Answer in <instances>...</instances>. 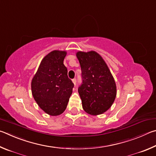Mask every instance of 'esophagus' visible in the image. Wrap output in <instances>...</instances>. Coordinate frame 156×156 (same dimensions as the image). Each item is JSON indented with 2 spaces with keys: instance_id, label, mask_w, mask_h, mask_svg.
Returning <instances> with one entry per match:
<instances>
[{
  "instance_id": "esophagus-1",
  "label": "esophagus",
  "mask_w": 156,
  "mask_h": 156,
  "mask_svg": "<svg viewBox=\"0 0 156 156\" xmlns=\"http://www.w3.org/2000/svg\"><path fill=\"white\" fill-rule=\"evenodd\" d=\"M73 82L74 84H75V85H76V79H73Z\"/></svg>"
}]
</instances>
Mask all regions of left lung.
Returning <instances> with one entry per match:
<instances>
[{
	"mask_svg": "<svg viewBox=\"0 0 156 156\" xmlns=\"http://www.w3.org/2000/svg\"><path fill=\"white\" fill-rule=\"evenodd\" d=\"M82 83L78 92L83 110L91 115L104 113L115 100L116 86L110 70L102 57L95 51H79Z\"/></svg>",
	"mask_w": 156,
	"mask_h": 156,
	"instance_id": "left-lung-1",
	"label": "left lung"
}]
</instances>
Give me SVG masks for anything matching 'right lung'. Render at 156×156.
<instances>
[{
  "instance_id": "obj_1",
  "label": "right lung",
  "mask_w": 156,
  "mask_h": 156,
  "mask_svg": "<svg viewBox=\"0 0 156 156\" xmlns=\"http://www.w3.org/2000/svg\"><path fill=\"white\" fill-rule=\"evenodd\" d=\"M66 52L53 51L44 57L31 81V91L39 107L51 116L62 114L67 107L74 83L64 64Z\"/></svg>"
}]
</instances>
